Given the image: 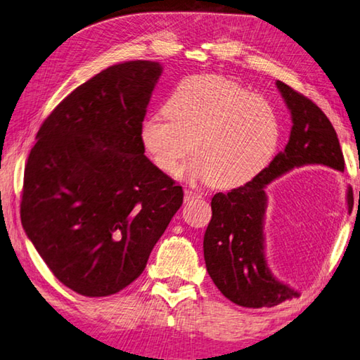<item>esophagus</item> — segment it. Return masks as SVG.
<instances>
[{"instance_id": "obj_1", "label": "esophagus", "mask_w": 360, "mask_h": 360, "mask_svg": "<svg viewBox=\"0 0 360 360\" xmlns=\"http://www.w3.org/2000/svg\"><path fill=\"white\" fill-rule=\"evenodd\" d=\"M202 195L195 191H191V189H185V202H191L195 199H200Z\"/></svg>"}]
</instances>
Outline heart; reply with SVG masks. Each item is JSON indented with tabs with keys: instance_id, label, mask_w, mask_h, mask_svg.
I'll use <instances>...</instances> for the list:
<instances>
[{
	"instance_id": "1",
	"label": "heart",
	"mask_w": 360,
	"mask_h": 360,
	"mask_svg": "<svg viewBox=\"0 0 360 360\" xmlns=\"http://www.w3.org/2000/svg\"><path fill=\"white\" fill-rule=\"evenodd\" d=\"M139 139L161 172L174 174L189 150L195 155L180 174L216 188L243 185L273 158L281 117L268 98L221 75L181 79L169 94L165 114L142 120Z\"/></svg>"
}]
</instances>
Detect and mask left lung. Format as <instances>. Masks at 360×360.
Here are the masks:
<instances>
[{
	"label": "left lung",
	"mask_w": 360,
	"mask_h": 360,
	"mask_svg": "<svg viewBox=\"0 0 360 360\" xmlns=\"http://www.w3.org/2000/svg\"><path fill=\"white\" fill-rule=\"evenodd\" d=\"M291 114L290 139L283 152L246 185L212 199V221L203 236V257L210 277L221 293L241 307H273L300 296L295 288L277 281L264 255V189L295 167L323 165L345 171V160L334 127L320 108L302 94L276 81ZM348 212L352 189L347 191Z\"/></svg>",
	"instance_id": "obj_1"
}]
</instances>
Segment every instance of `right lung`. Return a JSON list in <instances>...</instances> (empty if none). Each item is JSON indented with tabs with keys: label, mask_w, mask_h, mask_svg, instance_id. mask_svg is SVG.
Returning a JSON list of instances; mask_svg holds the SVG:
<instances>
[{
	"label": "right lung",
	"mask_w": 360,
	"mask_h": 360,
	"mask_svg": "<svg viewBox=\"0 0 360 360\" xmlns=\"http://www.w3.org/2000/svg\"><path fill=\"white\" fill-rule=\"evenodd\" d=\"M161 72L127 60L78 86L39 128L26 162L25 232L56 279L83 296L138 279L183 203L139 139Z\"/></svg>",
	"instance_id": "1"
}]
</instances>
